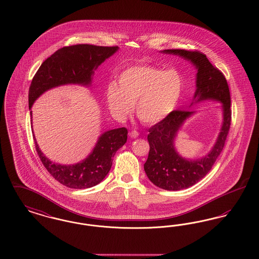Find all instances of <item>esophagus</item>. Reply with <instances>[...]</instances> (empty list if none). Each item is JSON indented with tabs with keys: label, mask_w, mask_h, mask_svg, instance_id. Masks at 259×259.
Here are the masks:
<instances>
[{
	"label": "esophagus",
	"mask_w": 259,
	"mask_h": 259,
	"mask_svg": "<svg viewBox=\"0 0 259 259\" xmlns=\"http://www.w3.org/2000/svg\"><path fill=\"white\" fill-rule=\"evenodd\" d=\"M129 136L132 138V139H136L139 137V132L136 131V130H132L129 132Z\"/></svg>",
	"instance_id": "esophagus-1"
}]
</instances>
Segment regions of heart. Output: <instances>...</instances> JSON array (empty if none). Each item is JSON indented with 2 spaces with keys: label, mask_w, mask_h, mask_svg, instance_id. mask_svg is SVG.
Returning <instances> with one entry per match:
<instances>
[{
  "label": "heart",
  "mask_w": 259,
  "mask_h": 259,
  "mask_svg": "<svg viewBox=\"0 0 259 259\" xmlns=\"http://www.w3.org/2000/svg\"><path fill=\"white\" fill-rule=\"evenodd\" d=\"M184 78L176 69L139 65L118 75V84L110 82L106 102L116 117L129 114L136 103V113L146 124H156L176 111L183 96Z\"/></svg>",
  "instance_id": "obj_1"
}]
</instances>
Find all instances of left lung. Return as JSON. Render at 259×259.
<instances>
[{
	"mask_svg": "<svg viewBox=\"0 0 259 259\" xmlns=\"http://www.w3.org/2000/svg\"><path fill=\"white\" fill-rule=\"evenodd\" d=\"M163 53L179 55L192 62L197 69L194 102L212 100L222 103L223 122L221 133L211 150L200 159H185L174 147V141L186 118L194 112L175 111L161 122L148 129L149 152L144 168L149 181L165 190H181L197 184L210 171L222 153L231 125V98L226 78L200 51L165 50Z\"/></svg>",
	"mask_w": 259,
	"mask_h": 259,
	"instance_id": "left-lung-1",
	"label": "left lung"
}]
</instances>
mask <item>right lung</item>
Returning a JSON list of instances; mask_svg holds the SVG:
<instances>
[{"mask_svg":"<svg viewBox=\"0 0 259 259\" xmlns=\"http://www.w3.org/2000/svg\"><path fill=\"white\" fill-rule=\"evenodd\" d=\"M118 50V47L74 45L55 51L44 62L34 75L29 88V109L42 93L64 84L90 85L94 71ZM32 116V111H30ZM125 127L112 129L99 137L92 152L84 160L74 165H60L47 158L38 148L34 137L37 155L50 175L67 187L83 189L100 184L112 165L115 152L127 141Z\"/></svg>","mask_w":259,"mask_h":259,"instance_id":"add662e5","label":"right lung"}]
</instances>
